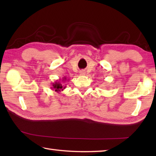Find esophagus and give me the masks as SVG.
Instances as JSON below:
<instances>
[{
	"label": "esophagus",
	"instance_id": "esophagus-1",
	"mask_svg": "<svg viewBox=\"0 0 156 156\" xmlns=\"http://www.w3.org/2000/svg\"><path fill=\"white\" fill-rule=\"evenodd\" d=\"M80 75H84V74H85V72H84V71H80Z\"/></svg>",
	"mask_w": 156,
	"mask_h": 156
}]
</instances>
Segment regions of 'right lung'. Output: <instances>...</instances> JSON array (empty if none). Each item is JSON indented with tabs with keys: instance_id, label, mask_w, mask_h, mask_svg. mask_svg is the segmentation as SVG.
Returning <instances> with one entry per match:
<instances>
[{
	"instance_id": "1",
	"label": "right lung",
	"mask_w": 156,
	"mask_h": 156,
	"mask_svg": "<svg viewBox=\"0 0 156 156\" xmlns=\"http://www.w3.org/2000/svg\"><path fill=\"white\" fill-rule=\"evenodd\" d=\"M67 80V78L64 77V78H62V82H63V83H65V81ZM51 86L52 87H51V89H53V90H54L55 91L58 92V93H59V92H60L61 91H63L66 88V85L62 84V83H61V81H60V80L55 81L54 83H52Z\"/></svg>"
}]
</instances>
